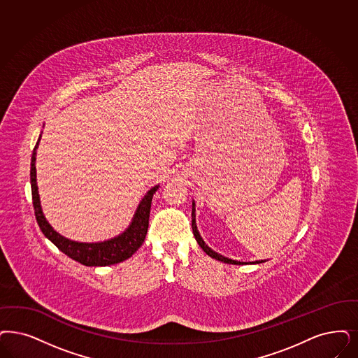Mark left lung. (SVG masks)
<instances>
[{
  "label": "left lung",
  "mask_w": 358,
  "mask_h": 358,
  "mask_svg": "<svg viewBox=\"0 0 358 358\" xmlns=\"http://www.w3.org/2000/svg\"><path fill=\"white\" fill-rule=\"evenodd\" d=\"M192 232H194V236L196 238V241H198L199 245H200V248L203 250V251L206 252L208 256H211L212 259H216V260H219V262H223V263H227V264H235V265H244V264H260V263H264L265 260H256V262H250V263H244V262H238V260H232V259H228V257H225L223 255H220V253H217V252L213 251L211 250L206 243H204V240L201 238L200 236V234H199L198 227H196V216H195V201H192Z\"/></svg>",
  "instance_id": "1"
}]
</instances>
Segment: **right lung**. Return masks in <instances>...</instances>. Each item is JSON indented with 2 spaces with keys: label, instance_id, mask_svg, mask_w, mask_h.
Returning a JSON list of instances; mask_svg holds the SVG:
<instances>
[{
  "label": "right lung",
  "instance_id": "add662e5",
  "mask_svg": "<svg viewBox=\"0 0 358 358\" xmlns=\"http://www.w3.org/2000/svg\"><path fill=\"white\" fill-rule=\"evenodd\" d=\"M40 141L41 135L31 154L30 185H31L34 213L42 234L49 238L59 251L64 252L73 260L86 266H106V265L117 264L131 257L146 238L151 201L159 185L152 187L143 196L136 211L134 213L133 220L129 225V228H126L124 232H122L118 236L105 240V241H99V243H80V241L70 240L59 235L57 231H54L53 227L48 223L41 208L40 195H38V187H37V173H36V155H37Z\"/></svg>",
  "mask_w": 358,
  "mask_h": 358
}]
</instances>
